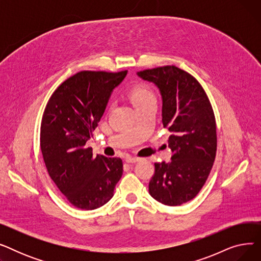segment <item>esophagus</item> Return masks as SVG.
<instances>
[{"label":"esophagus","instance_id":"34e87169","mask_svg":"<svg viewBox=\"0 0 261 261\" xmlns=\"http://www.w3.org/2000/svg\"><path fill=\"white\" fill-rule=\"evenodd\" d=\"M140 160H141L140 158H136V156H127V158H126V162L129 163V164L136 163V162H139Z\"/></svg>","mask_w":261,"mask_h":261}]
</instances>
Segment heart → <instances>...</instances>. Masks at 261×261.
Segmentation results:
<instances>
[{"mask_svg": "<svg viewBox=\"0 0 261 261\" xmlns=\"http://www.w3.org/2000/svg\"><path fill=\"white\" fill-rule=\"evenodd\" d=\"M128 95L131 102L134 105L135 108L141 105H144L150 100H155L153 92L143 85H138L133 87L129 91Z\"/></svg>", "mask_w": 261, "mask_h": 261, "instance_id": "1", "label": "heart"}]
</instances>
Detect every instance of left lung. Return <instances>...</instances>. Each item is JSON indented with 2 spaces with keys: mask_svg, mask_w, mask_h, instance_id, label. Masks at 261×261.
<instances>
[{
  "mask_svg": "<svg viewBox=\"0 0 261 261\" xmlns=\"http://www.w3.org/2000/svg\"><path fill=\"white\" fill-rule=\"evenodd\" d=\"M159 88L162 122L172 133L169 163H154L149 194L162 204L177 206L193 200L204 186L217 152V128L212 103L200 82L175 65L138 72Z\"/></svg>",
  "mask_w": 261,
  "mask_h": 261,
  "instance_id": "obj_1",
  "label": "left lung"
}]
</instances>
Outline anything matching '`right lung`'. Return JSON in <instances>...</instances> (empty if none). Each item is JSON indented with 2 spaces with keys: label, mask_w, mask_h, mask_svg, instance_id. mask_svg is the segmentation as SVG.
<instances>
[{
  "label": "right lung",
  "mask_w": 261,
  "mask_h": 261,
  "mask_svg": "<svg viewBox=\"0 0 261 261\" xmlns=\"http://www.w3.org/2000/svg\"><path fill=\"white\" fill-rule=\"evenodd\" d=\"M128 71H81L55 90L44 109L40 148L50 179L80 210H95L113 197L122 175L119 158L93 155L86 144L97 128L113 89Z\"/></svg>",
  "instance_id": "obj_1"
}]
</instances>
